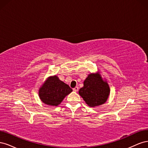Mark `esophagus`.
Here are the masks:
<instances>
[{"label":"esophagus","mask_w":148,"mask_h":148,"mask_svg":"<svg viewBox=\"0 0 148 148\" xmlns=\"http://www.w3.org/2000/svg\"><path fill=\"white\" fill-rule=\"evenodd\" d=\"M73 90L74 91H75V92H77V91H78V86L75 87V88L73 89Z\"/></svg>","instance_id":"esophagus-1"}]
</instances>
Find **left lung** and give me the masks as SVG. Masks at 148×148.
Here are the masks:
<instances>
[{"mask_svg":"<svg viewBox=\"0 0 148 148\" xmlns=\"http://www.w3.org/2000/svg\"><path fill=\"white\" fill-rule=\"evenodd\" d=\"M78 93L88 106L95 107L107 101L110 95V87L98 71L88 75L83 82V87L79 89Z\"/></svg>","mask_w":148,"mask_h":148,"instance_id":"obj_1","label":"left lung"}]
</instances>
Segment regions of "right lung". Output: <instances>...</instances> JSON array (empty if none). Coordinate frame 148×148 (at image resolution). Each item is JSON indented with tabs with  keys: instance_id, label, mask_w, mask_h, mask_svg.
Segmentation results:
<instances>
[{
	"instance_id": "add662e5",
	"label": "right lung",
	"mask_w": 148,
	"mask_h": 148,
	"mask_svg": "<svg viewBox=\"0 0 148 148\" xmlns=\"http://www.w3.org/2000/svg\"><path fill=\"white\" fill-rule=\"evenodd\" d=\"M72 92L68 84L62 82L57 75L49 77L39 89L40 99L44 104L57 106L64 98Z\"/></svg>"
}]
</instances>
